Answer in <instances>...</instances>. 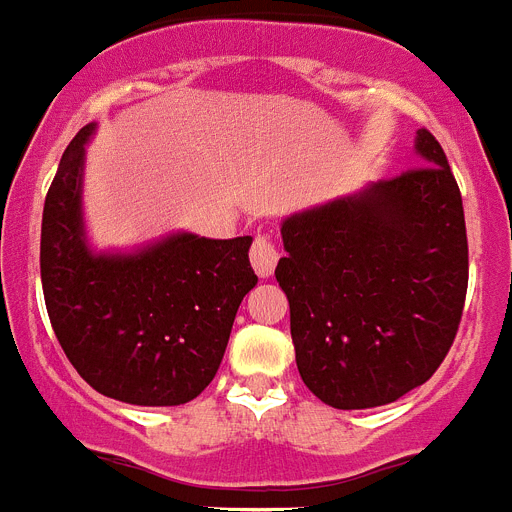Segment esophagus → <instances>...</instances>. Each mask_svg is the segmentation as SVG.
Masks as SVG:
<instances>
[{
    "instance_id": "34e87169",
    "label": "esophagus",
    "mask_w": 512,
    "mask_h": 512,
    "mask_svg": "<svg viewBox=\"0 0 512 512\" xmlns=\"http://www.w3.org/2000/svg\"><path fill=\"white\" fill-rule=\"evenodd\" d=\"M278 257H281V252H278L276 242L268 234H257L255 242H252V249H249V260H252V268H255L257 276H273Z\"/></svg>"
}]
</instances>
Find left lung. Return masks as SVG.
Here are the masks:
<instances>
[{"label": "left lung", "instance_id": "8db88e82", "mask_svg": "<svg viewBox=\"0 0 512 512\" xmlns=\"http://www.w3.org/2000/svg\"><path fill=\"white\" fill-rule=\"evenodd\" d=\"M419 166L286 218L276 281L304 385L333 409L398 401L435 375L468 289L463 200L445 150L416 132Z\"/></svg>", "mask_w": 512, "mask_h": 512}]
</instances>
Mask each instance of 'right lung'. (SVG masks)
Masks as SVG:
<instances>
[{"label": "right lung", "mask_w": 512, "mask_h": 512, "mask_svg": "<svg viewBox=\"0 0 512 512\" xmlns=\"http://www.w3.org/2000/svg\"><path fill=\"white\" fill-rule=\"evenodd\" d=\"M72 137L41 223L46 312L77 375L135 406H179L221 367L236 309L257 283L252 236L176 234L137 255H93L83 236L85 140Z\"/></svg>", "instance_id": "1"}]
</instances>
